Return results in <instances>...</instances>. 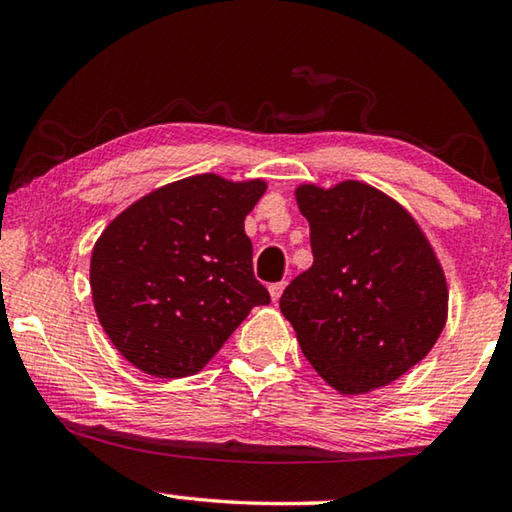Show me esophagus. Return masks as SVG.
<instances>
[{"mask_svg": "<svg viewBox=\"0 0 512 512\" xmlns=\"http://www.w3.org/2000/svg\"><path fill=\"white\" fill-rule=\"evenodd\" d=\"M282 291H284V282H275V284H271V287H268V293H271L273 302H275V300H280Z\"/></svg>", "mask_w": 512, "mask_h": 512, "instance_id": "obj_1", "label": "esophagus"}]
</instances>
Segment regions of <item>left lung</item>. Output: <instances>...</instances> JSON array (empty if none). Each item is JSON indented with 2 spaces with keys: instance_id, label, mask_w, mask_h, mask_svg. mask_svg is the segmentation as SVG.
<instances>
[{
  "instance_id": "obj_1",
  "label": "left lung",
  "mask_w": 512,
  "mask_h": 512,
  "mask_svg": "<svg viewBox=\"0 0 512 512\" xmlns=\"http://www.w3.org/2000/svg\"><path fill=\"white\" fill-rule=\"evenodd\" d=\"M314 264L280 298L302 354L329 386L359 395L427 357L447 320V282L413 216L379 189L300 185Z\"/></svg>"
}]
</instances>
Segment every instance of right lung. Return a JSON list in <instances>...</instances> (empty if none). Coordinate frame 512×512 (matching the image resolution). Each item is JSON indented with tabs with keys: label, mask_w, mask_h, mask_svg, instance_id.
<instances>
[{
	"label": "right lung",
	"mask_w": 512,
	"mask_h": 512,
	"mask_svg": "<svg viewBox=\"0 0 512 512\" xmlns=\"http://www.w3.org/2000/svg\"><path fill=\"white\" fill-rule=\"evenodd\" d=\"M264 192V180L201 173L146 194L101 232L92 300L121 357L153 377L196 375L250 309L271 302L244 230Z\"/></svg>",
	"instance_id": "1"
}]
</instances>
